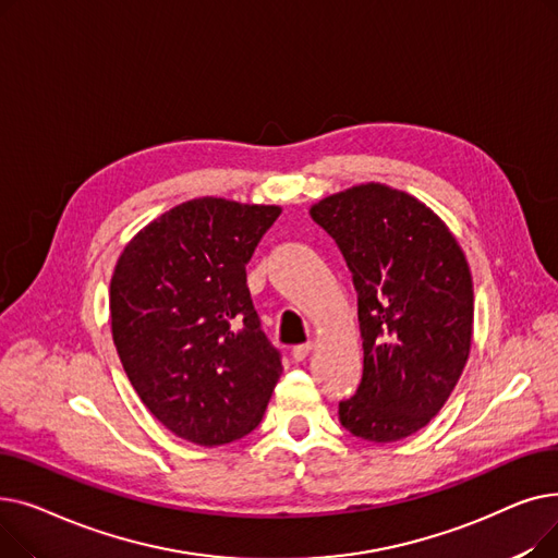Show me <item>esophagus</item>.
I'll return each instance as SVG.
<instances>
[{
  "label": "esophagus",
  "instance_id": "1",
  "mask_svg": "<svg viewBox=\"0 0 558 558\" xmlns=\"http://www.w3.org/2000/svg\"><path fill=\"white\" fill-rule=\"evenodd\" d=\"M310 353H312V343H301L291 348V357H294V362H305Z\"/></svg>",
  "mask_w": 558,
  "mask_h": 558
}]
</instances>
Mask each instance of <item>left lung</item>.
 Instances as JSON below:
<instances>
[{"label":"left lung","instance_id":"obj_1","mask_svg":"<svg viewBox=\"0 0 558 558\" xmlns=\"http://www.w3.org/2000/svg\"><path fill=\"white\" fill-rule=\"evenodd\" d=\"M310 215L357 291L364 373L339 421L364 441H400L438 414L471 353V269L446 223L387 185L339 192Z\"/></svg>","mask_w":558,"mask_h":558}]
</instances>
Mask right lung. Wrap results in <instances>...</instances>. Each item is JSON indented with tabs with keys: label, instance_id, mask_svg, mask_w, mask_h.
I'll return each mask as SVG.
<instances>
[{
	"label": "right lung",
	"instance_id": "right-lung-1",
	"mask_svg": "<svg viewBox=\"0 0 558 558\" xmlns=\"http://www.w3.org/2000/svg\"><path fill=\"white\" fill-rule=\"evenodd\" d=\"M278 205L194 198L129 242L110 280L117 355L146 409L213 448L253 432L282 373L246 284Z\"/></svg>",
	"mask_w": 558,
	"mask_h": 558
}]
</instances>
